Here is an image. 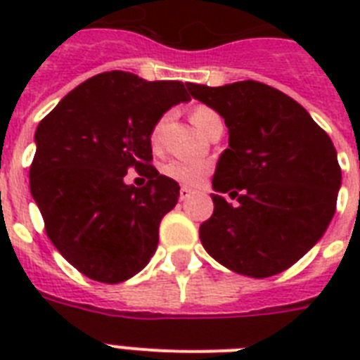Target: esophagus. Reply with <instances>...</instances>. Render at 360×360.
<instances>
[{
	"mask_svg": "<svg viewBox=\"0 0 360 360\" xmlns=\"http://www.w3.org/2000/svg\"><path fill=\"white\" fill-rule=\"evenodd\" d=\"M192 196V188L191 186H181V191H179V198L181 200H186V198H191Z\"/></svg>",
	"mask_w": 360,
	"mask_h": 360,
	"instance_id": "1",
	"label": "esophagus"
}]
</instances>
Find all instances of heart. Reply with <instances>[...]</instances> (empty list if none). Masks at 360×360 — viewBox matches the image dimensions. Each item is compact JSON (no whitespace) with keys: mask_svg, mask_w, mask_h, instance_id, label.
I'll return each instance as SVG.
<instances>
[{"mask_svg":"<svg viewBox=\"0 0 360 360\" xmlns=\"http://www.w3.org/2000/svg\"><path fill=\"white\" fill-rule=\"evenodd\" d=\"M219 114L213 112L211 108H205V106H198L192 112V123L196 124L198 130H205L207 129V124L211 123L213 120H217ZM166 121L164 120L158 121L155 124V129L151 132V143L153 146H157L158 140H160V130H162V124ZM162 174L169 179L177 181L181 185H188V186H196L200 183H203V179L207 177L209 174V164L205 162H191V160H169L162 166Z\"/></svg>","mask_w":360,"mask_h":360,"instance_id":"obj_1","label":"heart"}]
</instances>
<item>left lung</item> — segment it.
Masks as SVG:
<instances>
[{
  "instance_id": "1",
  "label": "left lung",
  "mask_w": 360,
  "mask_h": 360,
  "mask_svg": "<svg viewBox=\"0 0 360 360\" xmlns=\"http://www.w3.org/2000/svg\"><path fill=\"white\" fill-rule=\"evenodd\" d=\"M186 87L230 134L213 175L214 211L200 226L203 248L245 276L282 273L335 217L342 169L333 141L301 104L262 82Z\"/></svg>"
}]
</instances>
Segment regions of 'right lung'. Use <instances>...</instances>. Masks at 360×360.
I'll use <instances>...</instances> for the list:
<instances>
[{
	"label": "right lung",
	"instance_id": "obj_1",
	"mask_svg": "<svg viewBox=\"0 0 360 360\" xmlns=\"http://www.w3.org/2000/svg\"><path fill=\"white\" fill-rule=\"evenodd\" d=\"M186 101L181 82L110 70L75 87L37 127L31 196L53 246L91 280L124 282L157 250L179 185L151 166V132ZM129 167L146 175V187L124 183Z\"/></svg>",
	"mask_w": 360,
	"mask_h": 360
}]
</instances>
